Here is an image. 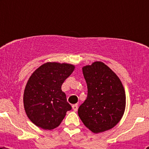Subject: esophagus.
Masks as SVG:
<instances>
[{"mask_svg": "<svg viewBox=\"0 0 149 149\" xmlns=\"http://www.w3.org/2000/svg\"><path fill=\"white\" fill-rule=\"evenodd\" d=\"M78 104H73V106H72V108H73V111H75V112H76V111L78 110Z\"/></svg>", "mask_w": 149, "mask_h": 149, "instance_id": "1", "label": "esophagus"}]
</instances>
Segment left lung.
<instances>
[{"label":"left lung","instance_id":"8db88e82","mask_svg":"<svg viewBox=\"0 0 149 149\" xmlns=\"http://www.w3.org/2000/svg\"><path fill=\"white\" fill-rule=\"evenodd\" d=\"M82 70L88 94L78 109L79 118L93 133L109 130L119 123L125 109V93L121 81L100 61L84 66Z\"/></svg>","mask_w":149,"mask_h":149}]
</instances>
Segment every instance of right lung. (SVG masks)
Masks as SVG:
<instances>
[{"label": "right lung", "mask_w": 149, "mask_h": 149, "mask_svg": "<svg viewBox=\"0 0 149 149\" xmlns=\"http://www.w3.org/2000/svg\"><path fill=\"white\" fill-rule=\"evenodd\" d=\"M74 68L71 64L48 62L29 77L24 93V106L29 119L37 127L55 128L71 109L61 86Z\"/></svg>", "instance_id": "add662e5"}]
</instances>
